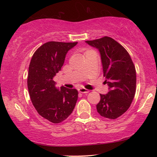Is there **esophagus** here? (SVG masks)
<instances>
[{"mask_svg": "<svg viewBox=\"0 0 157 157\" xmlns=\"http://www.w3.org/2000/svg\"><path fill=\"white\" fill-rule=\"evenodd\" d=\"M78 91L79 93H82V94H88V93L89 92L88 89H86L84 88H79L78 89Z\"/></svg>", "mask_w": 157, "mask_h": 157, "instance_id": "34e87169", "label": "esophagus"}]
</instances>
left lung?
<instances>
[{
    "label": "left lung",
    "mask_w": 157,
    "mask_h": 157,
    "mask_svg": "<svg viewBox=\"0 0 157 157\" xmlns=\"http://www.w3.org/2000/svg\"><path fill=\"white\" fill-rule=\"evenodd\" d=\"M100 53L105 84L109 87L107 94H100L96 105L100 116L116 119L126 112L136 93V68L126 49L109 36L86 41Z\"/></svg>",
    "instance_id": "left-lung-1"
}]
</instances>
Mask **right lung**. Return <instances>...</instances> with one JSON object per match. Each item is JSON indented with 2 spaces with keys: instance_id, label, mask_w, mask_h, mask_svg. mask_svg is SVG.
I'll return each instance as SVG.
<instances>
[{
  "instance_id": "1",
  "label": "right lung",
  "mask_w": 157,
  "mask_h": 157,
  "mask_svg": "<svg viewBox=\"0 0 157 157\" xmlns=\"http://www.w3.org/2000/svg\"><path fill=\"white\" fill-rule=\"evenodd\" d=\"M78 42L49 41L33 55L28 75L30 99L39 115L52 123H59L71 115L75 108L78 92L64 86L59 90L53 78L61 71L66 55Z\"/></svg>"
}]
</instances>
